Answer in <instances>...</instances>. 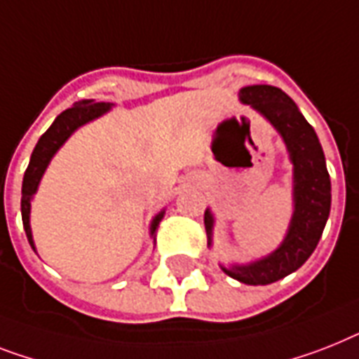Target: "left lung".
I'll list each match as a JSON object with an SVG mask.
<instances>
[{
  "label": "left lung",
  "instance_id": "obj_1",
  "mask_svg": "<svg viewBox=\"0 0 359 359\" xmlns=\"http://www.w3.org/2000/svg\"><path fill=\"white\" fill-rule=\"evenodd\" d=\"M243 103L252 104L282 134L291 162L295 165V214L280 249L260 262L225 269L226 275L249 285L271 284L297 271L316 250L330 214V175L316 130L297 104L280 88L255 84L240 90ZM208 245L212 240V215L205 212Z\"/></svg>",
  "mask_w": 359,
  "mask_h": 359
}]
</instances>
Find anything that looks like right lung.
<instances>
[{
  "label": "right lung",
  "instance_id": "add662e5",
  "mask_svg": "<svg viewBox=\"0 0 359 359\" xmlns=\"http://www.w3.org/2000/svg\"><path fill=\"white\" fill-rule=\"evenodd\" d=\"M109 103H95V101H81V103H74V107L68 110H64L60 116L53 121V125L49 127L46 133L40 136L36 147H34L33 154H31V162H29L25 175H23V184H22V221L27 240L33 245V236H31V226H29V212H31V199L33 194L36 191L38 182L42 179L43 171L48 168L49 160L57 153L60 145L68 140V136L74 133L77 127L84 125L90 119L97 118L103 112L109 110ZM164 217V212L154 217L153 225H151V232L154 234V230L158 226V223Z\"/></svg>",
  "mask_w": 359,
  "mask_h": 359
}]
</instances>
